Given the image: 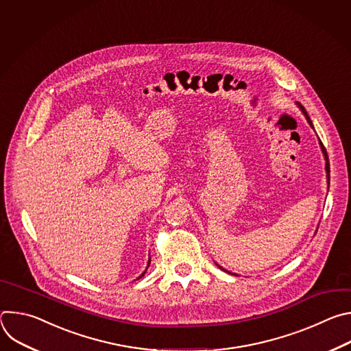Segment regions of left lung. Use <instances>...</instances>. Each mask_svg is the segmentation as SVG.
<instances>
[{"label":"left lung","instance_id":"obj_1","mask_svg":"<svg viewBox=\"0 0 351 351\" xmlns=\"http://www.w3.org/2000/svg\"><path fill=\"white\" fill-rule=\"evenodd\" d=\"M297 107L302 110V112L304 114V117H306V119H307V122L310 123V126L314 129V125H313V122H311V119H310V117H308V114H307V111L304 110V107L300 104V103H297ZM319 147H321V152H322V154H324V158H325V171H326V182H328V184H329V180H330V168H329V158H328V154H326V149H325V147H324V144H322V141L319 140ZM329 187V186H328ZM218 265V264H217ZM222 271H225V272H228V274H232V272H229V271H226V269H223L221 265H218ZM232 275H236V274H232ZM237 276V275H236Z\"/></svg>","mask_w":351,"mask_h":351}]
</instances>
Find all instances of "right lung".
I'll return each mask as SVG.
<instances>
[{"label": "right lung", "mask_w": 351, "mask_h": 351, "mask_svg": "<svg viewBox=\"0 0 351 351\" xmlns=\"http://www.w3.org/2000/svg\"><path fill=\"white\" fill-rule=\"evenodd\" d=\"M149 264H152V258H148V264H147V267H145V271H144V272H143V274H141V275H140V276H138V278H137V279H140V278H141V276H144V274H145V272H147V269H148V267H149Z\"/></svg>", "instance_id": "add662e5"}]
</instances>
